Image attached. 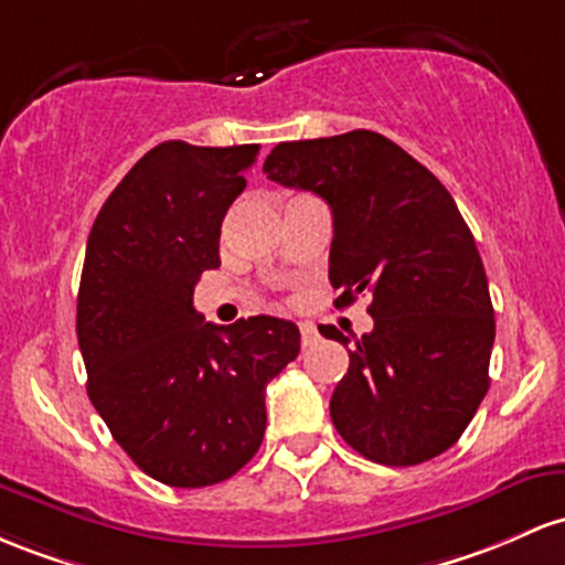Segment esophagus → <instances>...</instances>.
Wrapping results in <instances>:
<instances>
[{
  "mask_svg": "<svg viewBox=\"0 0 565 565\" xmlns=\"http://www.w3.org/2000/svg\"><path fill=\"white\" fill-rule=\"evenodd\" d=\"M316 338H319V332H316V327L311 324V321H300V343L313 345Z\"/></svg>",
  "mask_w": 565,
  "mask_h": 565,
  "instance_id": "obj_1",
  "label": "esophagus"
}]
</instances>
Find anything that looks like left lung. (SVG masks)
<instances>
[{
  "label": "left lung",
  "instance_id": "1",
  "mask_svg": "<svg viewBox=\"0 0 565 565\" xmlns=\"http://www.w3.org/2000/svg\"><path fill=\"white\" fill-rule=\"evenodd\" d=\"M263 171L330 203L334 308L370 297L373 332L351 343L319 327L351 359L330 399L334 429L386 467L445 454L488 394L495 338L486 268L450 192L375 131L281 141Z\"/></svg>",
  "mask_w": 565,
  "mask_h": 565
}]
</instances>
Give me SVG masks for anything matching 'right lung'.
Masks as SVG:
<instances>
[{"label":"right lung","instance_id":"right-lung-1","mask_svg":"<svg viewBox=\"0 0 565 565\" xmlns=\"http://www.w3.org/2000/svg\"><path fill=\"white\" fill-rule=\"evenodd\" d=\"M259 145L163 141L111 190L88 235L77 340L88 396L111 437L152 480L203 488L259 450L265 386L300 353L276 316L206 324L192 308L220 268V231Z\"/></svg>","mask_w":565,"mask_h":565}]
</instances>
